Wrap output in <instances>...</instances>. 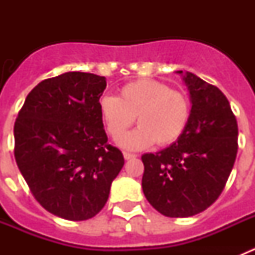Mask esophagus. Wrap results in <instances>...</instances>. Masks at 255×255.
I'll use <instances>...</instances> for the list:
<instances>
[{
  "instance_id": "1",
  "label": "esophagus",
  "mask_w": 255,
  "mask_h": 255,
  "mask_svg": "<svg viewBox=\"0 0 255 255\" xmlns=\"http://www.w3.org/2000/svg\"><path fill=\"white\" fill-rule=\"evenodd\" d=\"M124 157H125V159H132V158H136V154H134V153H129V152H124Z\"/></svg>"
}]
</instances>
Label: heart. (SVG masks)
Masks as SVG:
<instances>
[{"label":"heart","instance_id":"b5f03b06","mask_svg":"<svg viewBox=\"0 0 255 255\" xmlns=\"http://www.w3.org/2000/svg\"><path fill=\"white\" fill-rule=\"evenodd\" d=\"M100 114L112 139L120 138L134 124L139 126L120 139L128 149L168 145L176 141L190 119V101L185 93L172 91L153 79H139L120 88L116 97L100 101Z\"/></svg>","mask_w":255,"mask_h":255}]
</instances>
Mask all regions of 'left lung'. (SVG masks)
<instances>
[{"instance_id": "obj_1", "label": "left lung", "mask_w": 255, "mask_h": 255, "mask_svg": "<svg viewBox=\"0 0 255 255\" xmlns=\"http://www.w3.org/2000/svg\"><path fill=\"white\" fill-rule=\"evenodd\" d=\"M184 82L191 98L185 130L170 147L141 155L144 195L167 217H190L215 203L238 153V123L226 96L191 73Z\"/></svg>"}]
</instances>
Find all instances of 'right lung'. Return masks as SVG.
I'll return each mask as SVG.
<instances>
[{"label":"right lung","mask_w":255,"mask_h":255,"mask_svg":"<svg viewBox=\"0 0 255 255\" xmlns=\"http://www.w3.org/2000/svg\"><path fill=\"white\" fill-rule=\"evenodd\" d=\"M105 76L65 73L31 89L15 121V159L38 203L84 221L105 207L124 155L108 144L100 114Z\"/></svg>","instance_id":"right-lung-1"}]
</instances>
